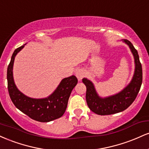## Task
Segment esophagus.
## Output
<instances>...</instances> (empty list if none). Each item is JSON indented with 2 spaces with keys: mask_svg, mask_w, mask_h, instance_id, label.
<instances>
[{
  "mask_svg": "<svg viewBox=\"0 0 149 149\" xmlns=\"http://www.w3.org/2000/svg\"><path fill=\"white\" fill-rule=\"evenodd\" d=\"M75 74H76V76L79 80H81L82 78L85 76V72L83 71V70L80 69L76 70V72H75Z\"/></svg>",
  "mask_w": 149,
  "mask_h": 149,
  "instance_id": "obj_1",
  "label": "esophagus"
}]
</instances>
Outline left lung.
I'll return each mask as SVG.
<instances>
[{"instance_id":"8db88e82","label":"left lung","mask_w":149,"mask_h":149,"mask_svg":"<svg viewBox=\"0 0 149 149\" xmlns=\"http://www.w3.org/2000/svg\"><path fill=\"white\" fill-rule=\"evenodd\" d=\"M129 46L134 59V73L130 83L118 94L102 98L95 90L93 83L87 78L83 83L86 86V102L92 112L101 116L111 115L125 110L132 104L141 88L142 83V67L137 50L128 40H123Z\"/></svg>"}]
</instances>
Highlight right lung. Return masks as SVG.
<instances>
[{
	"label": "right lung",
	"mask_w": 149,
	"mask_h": 149,
	"mask_svg": "<svg viewBox=\"0 0 149 149\" xmlns=\"http://www.w3.org/2000/svg\"><path fill=\"white\" fill-rule=\"evenodd\" d=\"M24 47V45L15 49L8 65L7 79L10 99L19 110L35 120L47 123L59 118L64 115L78 79L75 76L64 78L52 95L46 98L33 99L26 96L15 85L13 72L15 56Z\"/></svg>",
	"instance_id": "right-lung-1"
}]
</instances>
